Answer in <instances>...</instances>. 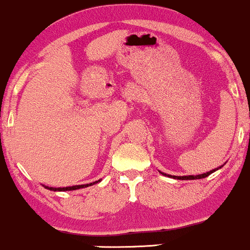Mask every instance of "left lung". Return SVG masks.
<instances>
[{
  "label": "left lung",
  "mask_w": 250,
  "mask_h": 250,
  "mask_svg": "<svg viewBox=\"0 0 250 250\" xmlns=\"http://www.w3.org/2000/svg\"><path fill=\"white\" fill-rule=\"evenodd\" d=\"M219 168H221V167H219ZM217 168V169H219ZM216 169V170H217ZM215 171V169H213V170H210V171H208V173H205V174H201V175H188V176H173V175H167V174H165V173H161L162 175H167L168 177H173V179H177V180H197V179H205V177H207V176H209V175H210L211 173H214Z\"/></svg>",
  "instance_id": "8db88e82"
}]
</instances>
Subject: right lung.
<instances>
[{"label":"right lung","instance_id":"obj_1","mask_svg":"<svg viewBox=\"0 0 250 250\" xmlns=\"http://www.w3.org/2000/svg\"><path fill=\"white\" fill-rule=\"evenodd\" d=\"M100 182L99 181H96V182H93V183H88V185H81V186H71V187H63V188H51V187H45L47 189H49V190H54V191H65V190H76V189H80V188H85V187H89V186L91 185H95V183Z\"/></svg>","mask_w":250,"mask_h":250}]
</instances>
